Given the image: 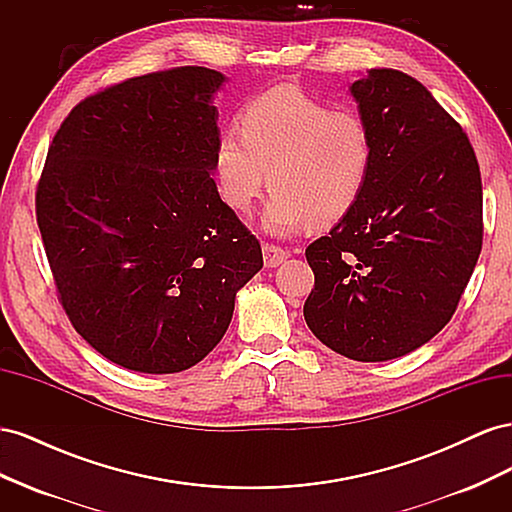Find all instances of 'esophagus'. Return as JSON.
<instances>
[{
	"label": "esophagus",
	"instance_id": "1",
	"mask_svg": "<svg viewBox=\"0 0 512 512\" xmlns=\"http://www.w3.org/2000/svg\"><path fill=\"white\" fill-rule=\"evenodd\" d=\"M262 254H265V267L273 269V267H280L282 262L290 256L282 247H277L273 243H265L262 245Z\"/></svg>",
	"mask_w": 512,
	"mask_h": 512
}]
</instances>
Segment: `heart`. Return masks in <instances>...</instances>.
Returning <instances> with one entry per match:
<instances>
[{"label": "heart", "mask_w": 512, "mask_h": 512, "mask_svg": "<svg viewBox=\"0 0 512 512\" xmlns=\"http://www.w3.org/2000/svg\"><path fill=\"white\" fill-rule=\"evenodd\" d=\"M374 166V136L352 108H329L297 87H275L243 108L239 130L220 134L213 170L230 209L250 213L273 190L265 228L290 235L333 224L356 205Z\"/></svg>", "instance_id": "1"}]
</instances>
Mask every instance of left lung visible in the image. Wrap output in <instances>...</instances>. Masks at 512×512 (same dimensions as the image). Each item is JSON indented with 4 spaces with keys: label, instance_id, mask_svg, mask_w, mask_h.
Here are the masks:
<instances>
[{
    "label": "left lung",
    "instance_id": "left-lung-1",
    "mask_svg": "<svg viewBox=\"0 0 512 512\" xmlns=\"http://www.w3.org/2000/svg\"><path fill=\"white\" fill-rule=\"evenodd\" d=\"M350 94L374 136L365 192L307 245V327L337 354L378 363L453 318L483 247V183L466 132L412 76L374 68Z\"/></svg>",
    "mask_w": 512,
    "mask_h": 512
}]
</instances>
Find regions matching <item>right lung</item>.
I'll use <instances>...</instances> for the list:
<instances>
[{"label": "right lung", "mask_w": 512, "mask_h": 512, "mask_svg": "<svg viewBox=\"0 0 512 512\" xmlns=\"http://www.w3.org/2000/svg\"><path fill=\"white\" fill-rule=\"evenodd\" d=\"M226 76H134L76 104L46 153L36 218L61 307L108 361L175 374L218 346L258 239L213 173Z\"/></svg>", "instance_id": "add662e5"}]
</instances>
